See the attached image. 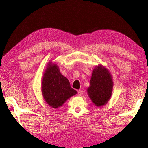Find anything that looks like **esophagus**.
Wrapping results in <instances>:
<instances>
[{
	"label": "esophagus",
	"mask_w": 148,
	"mask_h": 148,
	"mask_svg": "<svg viewBox=\"0 0 148 148\" xmlns=\"http://www.w3.org/2000/svg\"><path fill=\"white\" fill-rule=\"evenodd\" d=\"M83 90H79V91H78L77 95L81 96V95H83Z\"/></svg>",
	"instance_id": "34e87169"
}]
</instances>
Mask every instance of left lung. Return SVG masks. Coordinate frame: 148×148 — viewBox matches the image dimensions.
<instances>
[{"label":"left lung","mask_w":148,"mask_h":148,"mask_svg":"<svg viewBox=\"0 0 148 148\" xmlns=\"http://www.w3.org/2000/svg\"><path fill=\"white\" fill-rule=\"evenodd\" d=\"M113 88L112 76L109 70L101 64L93 69L87 93L97 107L106 105L111 99Z\"/></svg>","instance_id":"8db88e82"}]
</instances>
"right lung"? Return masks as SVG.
<instances>
[{
    "mask_svg": "<svg viewBox=\"0 0 148 148\" xmlns=\"http://www.w3.org/2000/svg\"><path fill=\"white\" fill-rule=\"evenodd\" d=\"M41 92L44 99L51 108L57 109L77 92L72 89L67 78L60 72L56 64L49 62L44 72Z\"/></svg>",
    "mask_w": 148,
    "mask_h": 148,
    "instance_id": "1",
    "label": "right lung"
}]
</instances>
